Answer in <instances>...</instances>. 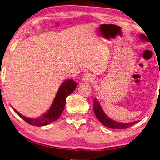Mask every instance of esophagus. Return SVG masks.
I'll list each match as a JSON object with an SVG mask.
<instances>
[{
	"label": "esophagus",
	"mask_w": 160,
	"mask_h": 160,
	"mask_svg": "<svg viewBox=\"0 0 160 160\" xmlns=\"http://www.w3.org/2000/svg\"><path fill=\"white\" fill-rule=\"evenodd\" d=\"M83 81H85L86 82H92L95 80V78L92 75H91L90 73H85L83 76L82 78Z\"/></svg>",
	"instance_id": "esophagus-1"
}]
</instances>
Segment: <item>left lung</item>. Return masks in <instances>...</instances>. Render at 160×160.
Instances as JSON below:
<instances>
[{
  "label": "left lung",
  "mask_w": 160,
  "mask_h": 160,
  "mask_svg": "<svg viewBox=\"0 0 160 160\" xmlns=\"http://www.w3.org/2000/svg\"><path fill=\"white\" fill-rule=\"evenodd\" d=\"M140 38L142 40H148V38H147L144 35H141ZM93 110L94 113L96 116V118L98 119V120L103 125L108 127L109 128L112 129H126L130 128V127L136 124L138 122H133L130 123H120L115 122L112 120H111L108 118V117L105 115V112H103L102 108L99 103L97 99H95L93 101Z\"/></svg>",
  "instance_id": "left-lung-1"
}]
</instances>
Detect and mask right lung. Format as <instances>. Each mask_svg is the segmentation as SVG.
<instances>
[{
	"mask_svg": "<svg viewBox=\"0 0 160 160\" xmlns=\"http://www.w3.org/2000/svg\"><path fill=\"white\" fill-rule=\"evenodd\" d=\"M76 86H77V83L74 80H65L60 86L59 90H58L51 107L44 115L38 118H28L26 117L22 116L21 113L16 110H14V109L13 110L22 120H24L30 125L37 127L47 125L48 124L57 120L59 118V117L61 115L65 108L67 97L71 93L74 92Z\"/></svg>",
	"mask_w": 160,
	"mask_h": 160,
	"instance_id": "right-lung-1",
	"label": "right lung"
}]
</instances>
